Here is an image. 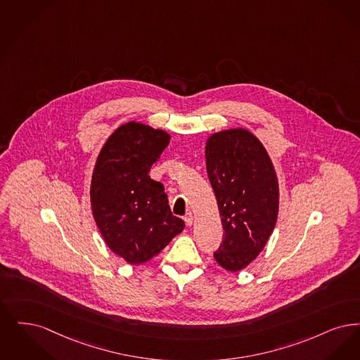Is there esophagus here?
I'll list each match as a JSON object with an SVG mask.
<instances>
[{
  "mask_svg": "<svg viewBox=\"0 0 360 360\" xmlns=\"http://www.w3.org/2000/svg\"><path fill=\"white\" fill-rule=\"evenodd\" d=\"M184 220H186V224H187L188 227H191L193 224V214L188 212L187 215L184 217Z\"/></svg>",
  "mask_w": 360,
  "mask_h": 360,
  "instance_id": "34e87169",
  "label": "esophagus"
}]
</instances>
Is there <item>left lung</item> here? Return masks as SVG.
<instances>
[{"label":"left lung","instance_id":"8db88e82","mask_svg":"<svg viewBox=\"0 0 360 360\" xmlns=\"http://www.w3.org/2000/svg\"><path fill=\"white\" fill-rule=\"evenodd\" d=\"M205 164L223 226L214 258L227 271H240L264 250L276 227L277 173L262 142L243 127L211 134Z\"/></svg>","mask_w":360,"mask_h":360}]
</instances>
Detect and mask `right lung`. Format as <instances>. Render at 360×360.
Segmentation results:
<instances>
[{"mask_svg":"<svg viewBox=\"0 0 360 360\" xmlns=\"http://www.w3.org/2000/svg\"><path fill=\"white\" fill-rule=\"evenodd\" d=\"M171 134L136 121L117 127L95 161L90 202L110 250L130 265L156 257L186 224L173 217L164 186L148 174Z\"/></svg>","mask_w":360,"mask_h":360,"instance_id":"right-lung-1","label":"right lung"}]
</instances>
